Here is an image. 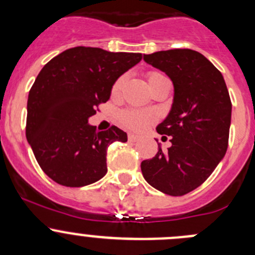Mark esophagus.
<instances>
[{"instance_id":"obj_1","label":"esophagus","mask_w":255,"mask_h":255,"mask_svg":"<svg viewBox=\"0 0 255 255\" xmlns=\"http://www.w3.org/2000/svg\"><path fill=\"white\" fill-rule=\"evenodd\" d=\"M128 140H129V142H132V143L138 142V140H139V137H138V135H135V134H132V133H129V134H128Z\"/></svg>"}]
</instances>
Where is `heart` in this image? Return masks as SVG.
<instances>
[{"label":"heart","instance_id":"1","mask_svg":"<svg viewBox=\"0 0 255 255\" xmlns=\"http://www.w3.org/2000/svg\"><path fill=\"white\" fill-rule=\"evenodd\" d=\"M160 76H164L163 74L160 73H150L148 75V80H154L156 78H160ZM123 84H125V78H120L117 81L115 82L112 87V95L113 96H117L120 94L121 89H122ZM120 123L123 126V127L128 128V129L132 130H142L143 128H145L149 123L154 122L155 120V116L151 112H140V111H134V110H126V111L120 113Z\"/></svg>","mask_w":255,"mask_h":255}]
</instances>
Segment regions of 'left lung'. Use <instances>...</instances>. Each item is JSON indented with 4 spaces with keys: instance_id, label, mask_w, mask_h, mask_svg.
<instances>
[{
    "instance_id": "obj_1",
    "label": "left lung",
    "mask_w": 255,
    "mask_h": 255,
    "mask_svg": "<svg viewBox=\"0 0 255 255\" xmlns=\"http://www.w3.org/2000/svg\"><path fill=\"white\" fill-rule=\"evenodd\" d=\"M174 85L171 110L156 132L170 137L166 150L140 164L149 185L182 196L212 174L227 151L232 104L222 74L199 51L171 49L143 56ZM163 135V138L166 137Z\"/></svg>"
}]
</instances>
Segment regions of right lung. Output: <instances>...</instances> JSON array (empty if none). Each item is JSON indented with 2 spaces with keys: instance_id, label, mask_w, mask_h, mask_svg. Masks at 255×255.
I'll list each match as a JSON object with an SVG mask.
<instances>
[{
  "instance_id": "1",
  "label": "right lung",
  "mask_w": 255,
  "mask_h": 255,
  "mask_svg": "<svg viewBox=\"0 0 255 255\" xmlns=\"http://www.w3.org/2000/svg\"><path fill=\"white\" fill-rule=\"evenodd\" d=\"M140 60V53L75 47L40 70L28 95L25 135L51 180L81 187L106 175L107 148L127 142V133L116 126L99 132L89 118L109 101L117 79Z\"/></svg>"
}]
</instances>
